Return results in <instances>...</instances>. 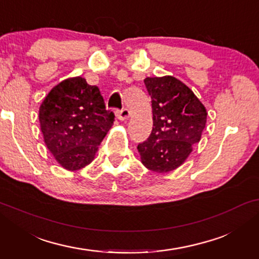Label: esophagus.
I'll return each instance as SVG.
<instances>
[{
	"mask_svg": "<svg viewBox=\"0 0 259 259\" xmlns=\"http://www.w3.org/2000/svg\"><path fill=\"white\" fill-rule=\"evenodd\" d=\"M115 114L116 118H118L120 121H125L126 119H128L131 116V111L128 108H123L121 111H116Z\"/></svg>",
	"mask_w": 259,
	"mask_h": 259,
	"instance_id": "34e87169",
	"label": "esophagus"
}]
</instances>
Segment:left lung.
Returning <instances> with one entry per match:
<instances>
[{
	"label": "left lung",
	"instance_id": "obj_1",
	"mask_svg": "<svg viewBox=\"0 0 259 259\" xmlns=\"http://www.w3.org/2000/svg\"><path fill=\"white\" fill-rule=\"evenodd\" d=\"M144 82L152 99L153 128L150 138L137 147L141 162L157 173L175 171L200 141L206 126V108L192 90L175 76L146 77Z\"/></svg>",
	"mask_w": 259,
	"mask_h": 259
}]
</instances>
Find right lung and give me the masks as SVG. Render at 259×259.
<instances>
[{
  "instance_id": "1",
  "label": "right lung",
  "mask_w": 259,
  "mask_h": 259,
  "mask_svg": "<svg viewBox=\"0 0 259 259\" xmlns=\"http://www.w3.org/2000/svg\"><path fill=\"white\" fill-rule=\"evenodd\" d=\"M38 121L55 160L67 171H77L94 160L114 114L106 109L97 86L75 76L52 88L38 109Z\"/></svg>"
}]
</instances>
